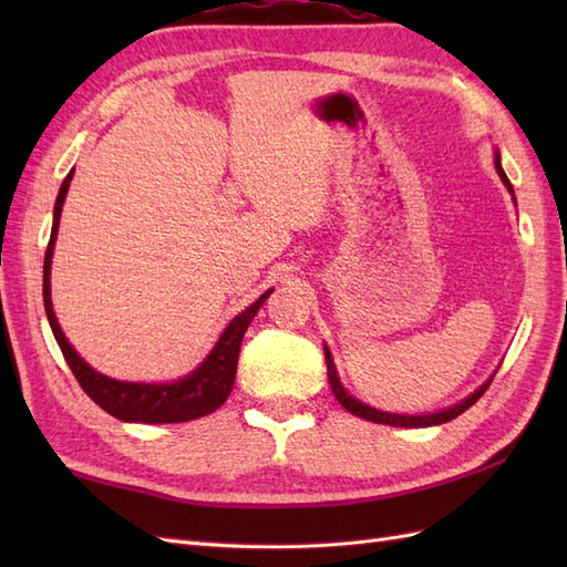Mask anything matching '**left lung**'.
<instances>
[{
  "label": "left lung",
  "mask_w": 567,
  "mask_h": 567,
  "mask_svg": "<svg viewBox=\"0 0 567 567\" xmlns=\"http://www.w3.org/2000/svg\"><path fill=\"white\" fill-rule=\"evenodd\" d=\"M495 165H497V173H499V177H502V183L507 185V189H509L512 195H514V187H512V183H509V177L504 175V171H502L499 155H497V158H495ZM323 353H327V372H329V384H331V390H333V394H336V400L341 402V406H346L348 412L355 414V416H360V419L375 421V424H388V426H404V429H412V426H439V424H445V421H451V419H455V416H461V414L465 412V409L473 406V404L480 400V396L485 394V390L489 388V382H492V380H487V382L483 384V388H480L477 392L470 394L467 400L457 402V404H455V406H451V409H443V412H436V414H421V416H406V414H388V412H380V409H372V406H368V404H363V402L353 400V396L343 390V384L339 382V375H336V368H333V360H331L329 348H323Z\"/></svg>",
  "instance_id": "8db88e82"
}]
</instances>
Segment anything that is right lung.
<instances>
[{
  "label": "right lung",
  "instance_id": "obj_1",
  "mask_svg": "<svg viewBox=\"0 0 567 567\" xmlns=\"http://www.w3.org/2000/svg\"><path fill=\"white\" fill-rule=\"evenodd\" d=\"M72 173L60 185L55 209H53V228L51 240L45 248L43 260V305L45 317L51 323L55 341L63 351L65 363L70 365L72 375L80 382L84 394L90 396L94 404H100L106 414H112L122 421H138V424H177V421H192L204 414H212L214 409H219L228 394L234 390L236 380V365H238V351L244 333L250 327L252 317L258 315L265 299L270 297L272 290L260 295L246 311L228 323L226 331L221 333L219 343L214 346V351L207 355V360L187 375L185 380H177L171 384H146V382H122L102 375V372L92 370L84 360L75 353L63 331L58 327L53 302H51V258L55 246V234L60 224V212H63V202L68 195Z\"/></svg>",
  "mask_w": 567,
  "mask_h": 567
}]
</instances>
